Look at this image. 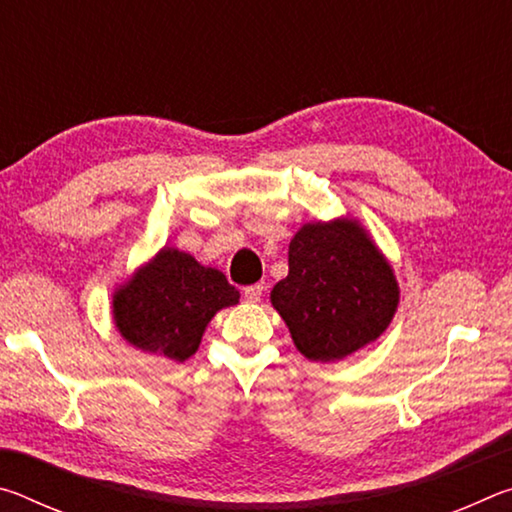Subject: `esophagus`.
<instances>
[{
	"instance_id": "1",
	"label": "esophagus",
	"mask_w": 512,
	"mask_h": 512,
	"mask_svg": "<svg viewBox=\"0 0 512 512\" xmlns=\"http://www.w3.org/2000/svg\"><path fill=\"white\" fill-rule=\"evenodd\" d=\"M262 293H264V284H250V287L244 289V298L248 302H257L262 298Z\"/></svg>"
}]
</instances>
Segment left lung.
Here are the masks:
<instances>
[{
  "mask_svg": "<svg viewBox=\"0 0 512 512\" xmlns=\"http://www.w3.org/2000/svg\"><path fill=\"white\" fill-rule=\"evenodd\" d=\"M302 357L334 363L377 341L400 305L391 262L357 219L309 221L289 244V275L271 291Z\"/></svg>",
  "mask_w": 512,
  "mask_h": 512,
  "instance_id": "left-lung-1",
  "label": "left lung"
}]
</instances>
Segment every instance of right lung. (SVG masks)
<instances>
[{"instance_id": "1", "label": "right lung", "mask_w": 512, "mask_h": 512, "mask_svg": "<svg viewBox=\"0 0 512 512\" xmlns=\"http://www.w3.org/2000/svg\"><path fill=\"white\" fill-rule=\"evenodd\" d=\"M237 302L239 291L221 271L164 246L112 293V320L133 348L183 363L216 311Z\"/></svg>"}]
</instances>
